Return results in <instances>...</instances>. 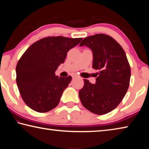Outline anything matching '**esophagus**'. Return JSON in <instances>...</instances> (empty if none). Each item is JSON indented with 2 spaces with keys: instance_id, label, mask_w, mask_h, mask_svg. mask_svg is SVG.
<instances>
[{
  "instance_id": "34e87169",
  "label": "esophagus",
  "mask_w": 149,
  "mask_h": 149,
  "mask_svg": "<svg viewBox=\"0 0 149 149\" xmlns=\"http://www.w3.org/2000/svg\"><path fill=\"white\" fill-rule=\"evenodd\" d=\"M76 77H77V76L76 75H74V76H73V78H76Z\"/></svg>"
}]
</instances>
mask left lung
Returning <instances> with one entry per match:
<instances>
[{
  "mask_svg": "<svg viewBox=\"0 0 149 149\" xmlns=\"http://www.w3.org/2000/svg\"><path fill=\"white\" fill-rule=\"evenodd\" d=\"M93 52V68L98 70L95 84L84 79L79 91L84 107L94 114L111 112L122 101L130 85V65L122 47L107 35L96 34L83 40Z\"/></svg>",
  "mask_w": 149,
  "mask_h": 149,
  "instance_id": "1",
  "label": "left lung"
}]
</instances>
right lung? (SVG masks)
<instances>
[{"label":"right lung","mask_w":149,"mask_h":149,"mask_svg":"<svg viewBox=\"0 0 149 149\" xmlns=\"http://www.w3.org/2000/svg\"><path fill=\"white\" fill-rule=\"evenodd\" d=\"M82 38L62 36L43 38L31 45L16 65V83L24 102L36 112H47L56 107L72 77L55 75L67 52Z\"/></svg>","instance_id":"1"}]
</instances>
